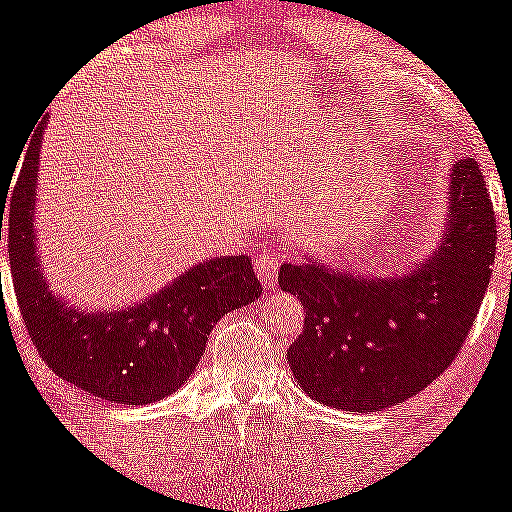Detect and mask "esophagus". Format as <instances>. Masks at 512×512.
Returning a JSON list of instances; mask_svg holds the SVG:
<instances>
[{
  "label": "esophagus",
  "instance_id": "34e87169",
  "mask_svg": "<svg viewBox=\"0 0 512 512\" xmlns=\"http://www.w3.org/2000/svg\"><path fill=\"white\" fill-rule=\"evenodd\" d=\"M277 270H279V252L274 250H265L257 255L255 260V272L257 277H260V282L265 284V287H274L277 284Z\"/></svg>",
  "mask_w": 512,
  "mask_h": 512
}]
</instances>
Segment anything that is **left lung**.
Here are the masks:
<instances>
[{"mask_svg": "<svg viewBox=\"0 0 512 512\" xmlns=\"http://www.w3.org/2000/svg\"><path fill=\"white\" fill-rule=\"evenodd\" d=\"M437 250L405 274L346 272L309 257L279 267V287L304 306L287 360L316 402L373 412L410 400L451 365L491 282L496 215L476 159L451 166Z\"/></svg>", "mask_w": 512, "mask_h": 512, "instance_id": "obj_1", "label": "left lung"}]
</instances>
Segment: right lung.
<instances>
[{"instance_id": "add662e5", "label": "right lung", "mask_w": 512, "mask_h": 512, "mask_svg": "<svg viewBox=\"0 0 512 512\" xmlns=\"http://www.w3.org/2000/svg\"><path fill=\"white\" fill-rule=\"evenodd\" d=\"M43 125L26 149L9 203V265L24 324L58 378L117 405H147L186 383L213 326L262 294L252 260L208 257L152 297L122 309L83 311L46 284L36 247ZM2 238V223H0Z\"/></svg>"}]
</instances>
